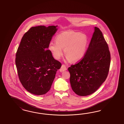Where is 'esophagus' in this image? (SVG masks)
<instances>
[{
  "label": "esophagus",
  "mask_w": 124,
  "mask_h": 124,
  "mask_svg": "<svg viewBox=\"0 0 124 124\" xmlns=\"http://www.w3.org/2000/svg\"><path fill=\"white\" fill-rule=\"evenodd\" d=\"M67 70V68L66 67V66L64 64H62L61 66V67L60 70V72H63L65 70Z\"/></svg>",
  "instance_id": "1"
}]
</instances>
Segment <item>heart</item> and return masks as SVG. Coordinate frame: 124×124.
Listing matches in <instances>:
<instances>
[{
    "instance_id": "b5f03b06",
    "label": "heart",
    "mask_w": 124,
    "mask_h": 124,
    "mask_svg": "<svg viewBox=\"0 0 124 124\" xmlns=\"http://www.w3.org/2000/svg\"><path fill=\"white\" fill-rule=\"evenodd\" d=\"M55 41L50 42L49 49L53 55L59 59L63 49L68 60L76 62L81 59L86 52L88 44L86 35L74 31H65L57 36Z\"/></svg>"
}]
</instances>
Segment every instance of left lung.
<instances>
[{"mask_svg":"<svg viewBox=\"0 0 124 124\" xmlns=\"http://www.w3.org/2000/svg\"><path fill=\"white\" fill-rule=\"evenodd\" d=\"M110 54L101 30L94 27L89 46L82 59L68 68L72 89L79 96L93 94L109 73Z\"/></svg>","mask_w":124,"mask_h":124,"instance_id":"obj_1","label":"left lung"}]
</instances>
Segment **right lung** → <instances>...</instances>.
<instances>
[{
    "instance_id": "right-lung-1",
    "label": "right lung",
    "mask_w": 124,
    "mask_h": 124,
    "mask_svg": "<svg viewBox=\"0 0 124 124\" xmlns=\"http://www.w3.org/2000/svg\"><path fill=\"white\" fill-rule=\"evenodd\" d=\"M57 27H31L23 35L17 49L15 64L19 79L31 94L39 95L48 92L61 66L47 49Z\"/></svg>"
}]
</instances>
